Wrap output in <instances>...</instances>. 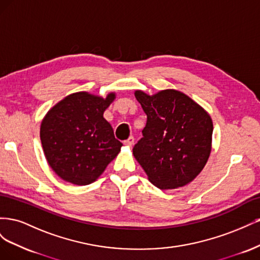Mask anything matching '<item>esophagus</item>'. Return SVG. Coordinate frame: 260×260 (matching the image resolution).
<instances>
[{"instance_id":"obj_1","label":"esophagus","mask_w":260,"mask_h":260,"mask_svg":"<svg viewBox=\"0 0 260 260\" xmlns=\"http://www.w3.org/2000/svg\"><path fill=\"white\" fill-rule=\"evenodd\" d=\"M123 144H124L125 146H129V147H131L133 144H135V138H133V137H130L128 140H125V141H124Z\"/></svg>"}]
</instances>
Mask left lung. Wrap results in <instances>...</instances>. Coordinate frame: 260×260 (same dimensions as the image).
<instances>
[{"mask_svg": "<svg viewBox=\"0 0 260 260\" xmlns=\"http://www.w3.org/2000/svg\"><path fill=\"white\" fill-rule=\"evenodd\" d=\"M135 95L147 120L133 155L148 180L160 190L190 183L209 158L212 137L209 114L177 90H164L154 95L136 91Z\"/></svg>", "mask_w": 260, "mask_h": 260, "instance_id": "8db88e82", "label": "left lung"}]
</instances>
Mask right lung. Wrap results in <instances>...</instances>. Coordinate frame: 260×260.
I'll use <instances>...</instances> for the list:
<instances>
[{
    "label": "right lung",
    "instance_id": "obj_1",
    "mask_svg": "<svg viewBox=\"0 0 260 260\" xmlns=\"http://www.w3.org/2000/svg\"><path fill=\"white\" fill-rule=\"evenodd\" d=\"M77 92L53 106L43 118L40 139L45 158L59 178L76 185L94 182L120 152L122 143L103 117L115 100Z\"/></svg>",
    "mask_w": 260,
    "mask_h": 260
}]
</instances>
